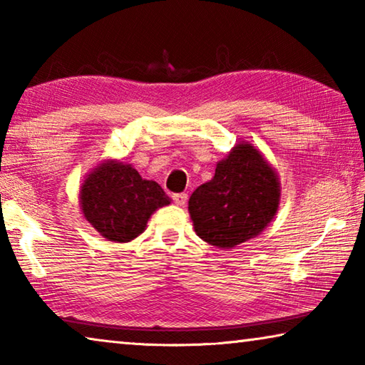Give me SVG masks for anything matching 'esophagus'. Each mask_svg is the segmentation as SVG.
<instances>
[{"instance_id":"1","label":"esophagus","mask_w":365,"mask_h":365,"mask_svg":"<svg viewBox=\"0 0 365 365\" xmlns=\"http://www.w3.org/2000/svg\"><path fill=\"white\" fill-rule=\"evenodd\" d=\"M172 200H174L177 206H185L188 201V195L187 193H175L174 196H172Z\"/></svg>"}]
</instances>
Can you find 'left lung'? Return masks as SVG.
<instances>
[{
    "instance_id": "8db88e82",
    "label": "left lung",
    "mask_w": 365,
    "mask_h": 365,
    "mask_svg": "<svg viewBox=\"0 0 365 365\" xmlns=\"http://www.w3.org/2000/svg\"><path fill=\"white\" fill-rule=\"evenodd\" d=\"M280 205L275 169L248 141H242L217 163L212 180L190 196L195 232L206 243L230 250L257 237Z\"/></svg>"
}]
</instances>
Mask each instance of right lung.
Here are the masks:
<instances>
[{"label": "right lung", "mask_w": 365, "mask_h": 365, "mask_svg": "<svg viewBox=\"0 0 365 365\" xmlns=\"http://www.w3.org/2000/svg\"><path fill=\"white\" fill-rule=\"evenodd\" d=\"M85 219L109 242L127 243L145 232L156 209L170 197L156 182L145 180L130 164L104 160L86 175L80 188Z\"/></svg>", "instance_id": "add662e5"}]
</instances>
